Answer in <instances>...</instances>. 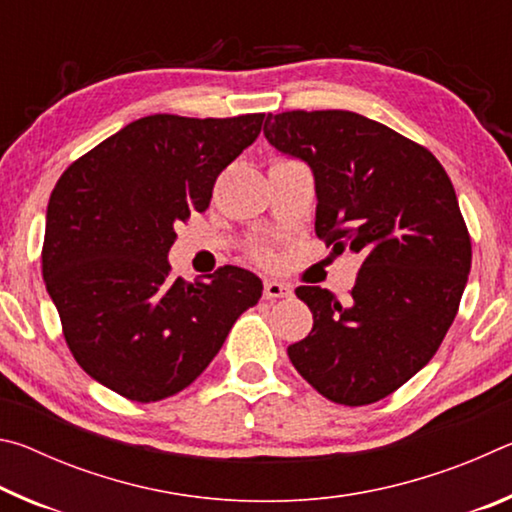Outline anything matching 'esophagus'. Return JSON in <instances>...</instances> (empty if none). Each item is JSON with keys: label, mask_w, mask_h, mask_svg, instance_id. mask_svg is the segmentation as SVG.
Segmentation results:
<instances>
[{"label": "esophagus", "mask_w": 512, "mask_h": 512, "mask_svg": "<svg viewBox=\"0 0 512 512\" xmlns=\"http://www.w3.org/2000/svg\"><path fill=\"white\" fill-rule=\"evenodd\" d=\"M293 289L287 282H277V280H266L264 282V298L266 300H277V298H291Z\"/></svg>", "instance_id": "34e87169"}]
</instances>
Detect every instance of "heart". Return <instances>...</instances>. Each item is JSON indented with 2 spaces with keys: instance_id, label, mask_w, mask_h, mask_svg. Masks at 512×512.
I'll list each match as a JSON object with an SVG mask.
<instances>
[{
  "instance_id": "b5f03b06",
  "label": "heart",
  "mask_w": 512,
  "mask_h": 512,
  "mask_svg": "<svg viewBox=\"0 0 512 512\" xmlns=\"http://www.w3.org/2000/svg\"><path fill=\"white\" fill-rule=\"evenodd\" d=\"M250 255L259 259V262H271V259H273V253L266 246H253V248H250Z\"/></svg>"
}]
</instances>
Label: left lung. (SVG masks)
I'll return each mask as SVG.
<instances>
[{
  "instance_id": "obj_1",
  "label": "left lung",
  "mask_w": 512,
  "mask_h": 512,
  "mask_svg": "<svg viewBox=\"0 0 512 512\" xmlns=\"http://www.w3.org/2000/svg\"><path fill=\"white\" fill-rule=\"evenodd\" d=\"M277 151L316 180V235L361 255L348 302L298 287L314 314L289 359L336 404L384 400L427 366L461 305L472 241L452 180L429 149L350 110L268 115Z\"/></svg>"
}]
</instances>
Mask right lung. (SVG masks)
Listing matches in <instances>:
<instances>
[{"instance_id": "add662e5", "label": "right lung", "mask_w": 512, "mask_h": 512, "mask_svg": "<svg viewBox=\"0 0 512 512\" xmlns=\"http://www.w3.org/2000/svg\"><path fill=\"white\" fill-rule=\"evenodd\" d=\"M264 115H149L63 171L47 205L42 277L69 352L110 391L160 402L221 350L262 280L221 266L171 280L176 225L205 212L219 173L257 140Z\"/></svg>"}]
</instances>
